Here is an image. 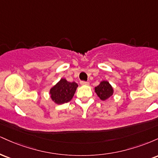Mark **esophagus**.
I'll list each match as a JSON object with an SVG mask.
<instances>
[{
	"label": "esophagus",
	"mask_w": 158,
	"mask_h": 158,
	"mask_svg": "<svg viewBox=\"0 0 158 158\" xmlns=\"http://www.w3.org/2000/svg\"><path fill=\"white\" fill-rule=\"evenodd\" d=\"M80 84L81 85H89V82H88V81H80Z\"/></svg>",
	"instance_id": "esophagus-1"
}]
</instances>
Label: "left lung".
<instances>
[{
  "label": "left lung",
  "mask_w": 158,
  "mask_h": 158,
  "mask_svg": "<svg viewBox=\"0 0 158 158\" xmlns=\"http://www.w3.org/2000/svg\"><path fill=\"white\" fill-rule=\"evenodd\" d=\"M95 92L99 99L104 101L111 97L114 89L108 81H102L98 86L95 87Z\"/></svg>",
  "instance_id": "left-lung-1"
}]
</instances>
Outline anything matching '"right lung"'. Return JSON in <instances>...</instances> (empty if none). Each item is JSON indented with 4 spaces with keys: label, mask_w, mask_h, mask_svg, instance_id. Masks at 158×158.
I'll return each mask as SVG.
<instances>
[{
    "label": "right lung",
    "mask_w": 158,
    "mask_h": 158,
    "mask_svg": "<svg viewBox=\"0 0 158 158\" xmlns=\"http://www.w3.org/2000/svg\"><path fill=\"white\" fill-rule=\"evenodd\" d=\"M78 87L76 82H70L65 79L61 80L50 90V97L54 102L58 105L70 102L73 97Z\"/></svg>",
    "instance_id": "add662e5"
}]
</instances>
